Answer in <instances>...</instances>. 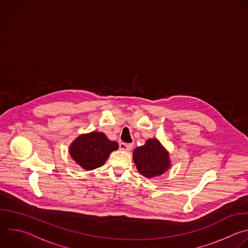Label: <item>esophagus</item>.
<instances>
[{"mask_svg":"<svg viewBox=\"0 0 248 248\" xmlns=\"http://www.w3.org/2000/svg\"><path fill=\"white\" fill-rule=\"evenodd\" d=\"M120 149H121L122 151H124V152H129V151L132 149V145H131V144H126V143L121 142V143H120Z\"/></svg>","mask_w":248,"mask_h":248,"instance_id":"esophagus-1","label":"esophagus"}]
</instances>
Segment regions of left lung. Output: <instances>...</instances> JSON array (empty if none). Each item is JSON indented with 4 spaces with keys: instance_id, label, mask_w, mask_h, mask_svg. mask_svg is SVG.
Returning a JSON list of instances; mask_svg holds the SVG:
<instances>
[{
    "instance_id": "1",
    "label": "left lung",
    "mask_w": 248,
    "mask_h": 248,
    "mask_svg": "<svg viewBox=\"0 0 248 248\" xmlns=\"http://www.w3.org/2000/svg\"><path fill=\"white\" fill-rule=\"evenodd\" d=\"M132 157L137 170L148 179L162 175L171 166L168 150L157 138L147 139L144 145L135 148Z\"/></svg>"
}]
</instances>
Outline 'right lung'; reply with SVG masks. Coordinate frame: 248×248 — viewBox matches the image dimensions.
<instances>
[{
	"instance_id": "add662e5",
	"label": "right lung",
	"mask_w": 248,
	"mask_h": 248,
	"mask_svg": "<svg viewBox=\"0 0 248 248\" xmlns=\"http://www.w3.org/2000/svg\"><path fill=\"white\" fill-rule=\"evenodd\" d=\"M118 149V142L110 140L104 132L92 131L78 135L70 143L68 152L83 170H92L103 166L110 154Z\"/></svg>"
}]
</instances>
